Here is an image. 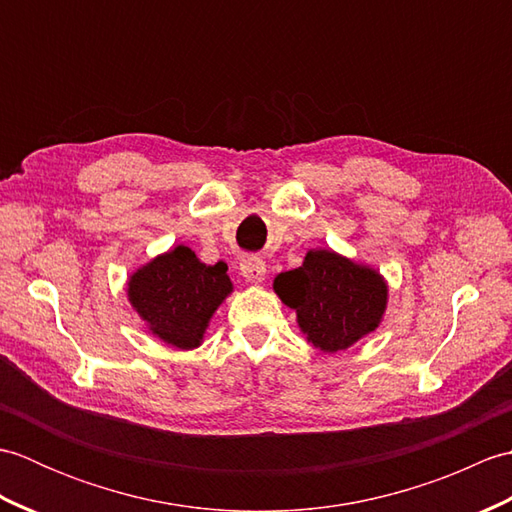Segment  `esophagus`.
<instances>
[{"label": "esophagus", "mask_w": 512, "mask_h": 512, "mask_svg": "<svg viewBox=\"0 0 512 512\" xmlns=\"http://www.w3.org/2000/svg\"><path fill=\"white\" fill-rule=\"evenodd\" d=\"M239 273H242V277L250 281V284H259V281H264L266 277V264L257 257H248L239 262Z\"/></svg>", "instance_id": "1"}]
</instances>
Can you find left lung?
I'll return each mask as SVG.
<instances>
[{"label":"left lung","instance_id":"1","mask_svg":"<svg viewBox=\"0 0 512 512\" xmlns=\"http://www.w3.org/2000/svg\"><path fill=\"white\" fill-rule=\"evenodd\" d=\"M275 292L297 310L308 341L330 354L376 330L387 303V286L378 273L332 250H310L303 266L277 275Z\"/></svg>","mask_w":512,"mask_h":512}]
</instances>
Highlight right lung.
I'll use <instances>...</instances> for the list:
<instances>
[{"label": "right lung", "instance_id": "add662e5", "mask_svg": "<svg viewBox=\"0 0 512 512\" xmlns=\"http://www.w3.org/2000/svg\"><path fill=\"white\" fill-rule=\"evenodd\" d=\"M226 270L224 262L206 266L191 248L178 246L138 270L129 281V301L162 341L191 350L233 288Z\"/></svg>", "mask_w": 512, "mask_h": 512}]
</instances>
